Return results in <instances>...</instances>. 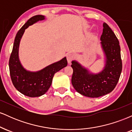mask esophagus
I'll return each instance as SVG.
<instances>
[{"label": "esophagus", "instance_id": "34e87169", "mask_svg": "<svg viewBox=\"0 0 132 132\" xmlns=\"http://www.w3.org/2000/svg\"><path fill=\"white\" fill-rule=\"evenodd\" d=\"M66 57H67V61L68 62V63H70L72 61V60H73V59H74V57H75V56H74L73 54L69 53V54H68Z\"/></svg>", "mask_w": 132, "mask_h": 132}]
</instances>
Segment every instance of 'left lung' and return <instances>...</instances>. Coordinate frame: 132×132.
Masks as SVG:
<instances>
[{
  "label": "left lung",
  "mask_w": 132,
  "mask_h": 132,
  "mask_svg": "<svg viewBox=\"0 0 132 132\" xmlns=\"http://www.w3.org/2000/svg\"><path fill=\"white\" fill-rule=\"evenodd\" d=\"M101 45L105 54L106 63L103 71L97 75L90 73L78 62L72 61L73 69L71 82L81 94L89 97H99L114 89L122 69L120 47L117 38L105 23H103Z\"/></svg>",
  "instance_id": "8db88e82"
}]
</instances>
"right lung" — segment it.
I'll use <instances>...</instances> for the list:
<instances>
[{"instance_id":"1","label":"right lung","mask_w":132,"mask_h":132,"mask_svg":"<svg viewBox=\"0 0 132 132\" xmlns=\"http://www.w3.org/2000/svg\"><path fill=\"white\" fill-rule=\"evenodd\" d=\"M44 19L45 16L43 15H38L30 18L24 24L16 33L12 51L9 59V70L13 86L20 92L30 97L45 94L51 86L54 74L68 64L65 57L60 61L50 65L42 70L38 72H30L25 70L20 63L19 47L20 41L25 30L30 25Z\"/></svg>"}]
</instances>
